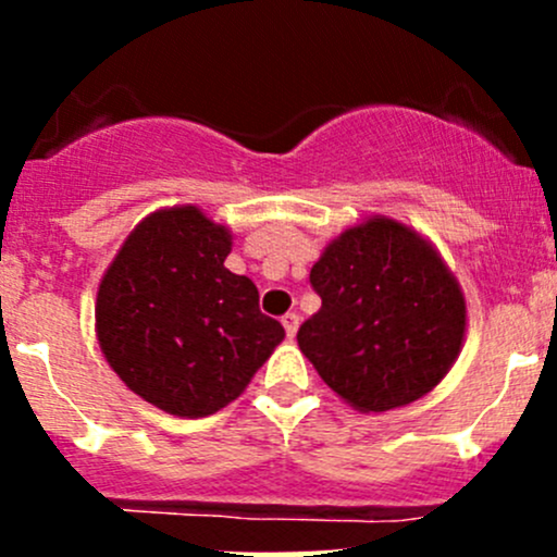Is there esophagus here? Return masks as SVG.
<instances>
[{
    "mask_svg": "<svg viewBox=\"0 0 557 557\" xmlns=\"http://www.w3.org/2000/svg\"><path fill=\"white\" fill-rule=\"evenodd\" d=\"M283 325H285V334L296 336V331H299V314H296V312H285L283 314Z\"/></svg>",
    "mask_w": 557,
    "mask_h": 557,
    "instance_id": "obj_1",
    "label": "esophagus"
}]
</instances>
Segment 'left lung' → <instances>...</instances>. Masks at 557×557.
I'll list each match as a JSON object with an SVG mask.
<instances>
[{
    "mask_svg": "<svg viewBox=\"0 0 557 557\" xmlns=\"http://www.w3.org/2000/svg\"><path fill=\"white\" fill-rule=\"evenodd\" d=\"M310 285L323 305L296 339L356 409L401 407L450 372L463 342V294L412 228L391 218L347 228L312 267Z\"/></svg>",
    "mask_w": 557,
    "mask_h": 557,
    "instance_id": "obj_1",
    "label": "left lung"
}]
</instances>
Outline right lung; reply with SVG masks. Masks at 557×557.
Here are the masks:
<instances>
[{
  "label": "right lung",
  "instance_id": "1",
  "mask_svg": "<svg viewBox=\"0 0 557 557\" xmlns=\"http://www.w3.org/2000/svg\"><path fill=\"white\" fill-rule=\"evenodd\" d=\"M232 237L196 207L145 218L107 269L97 334L117 377L180 418L218 412L245 391L285 331L258 288L223 267Z\"/></svg>",
  "mask_w": 557,
  "mask_h": 557
}]
</instances>
